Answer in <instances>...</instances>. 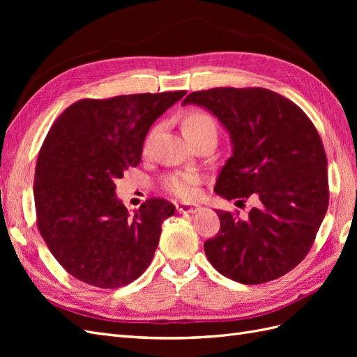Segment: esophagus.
<instances>
[{
    "label": "esophagus",
    "instance_id": "1",
    "mask_svg": "<svg viewBox=\"0 0 357 357\" xmlns=\"http://www.w3.org/2000/svg\"><path fill=\"white\" fill-rule=\"evenodd\" d=\"M201 208V205L198 204H188V202H176V210L183 214H189V213H197Z\"/></svg>",
    "mask_w": 357,
    "mask_h": 357
}]
</instances>
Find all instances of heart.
Returning <instances> with one entry per match:
<instances>
[{
    "label": "heart",
    "mask_w": 357,
    "mask_h": 357,
    "mask_svg": "<svg viewBox=\"0 0 357 357\" xmlns=\"http://www.w3.org/2000/svg\"><path fill=\"white\" fill-rule=\"evenodd\" d=\"M183 131H185V135L188 137L189 142L204 134L218 135V122H215V119L207 112L193 110L189 112L185 116V119H183ZM153 132L149 135L146 144H149ZM201 181L202 176L198 171H177L169 172V174H165L162 177L160 185L164 188V190L171 193V195L183 199H190L197 195V190Z\"/></svg>",
    "instance_id": "obj_1"
}]
</instances>
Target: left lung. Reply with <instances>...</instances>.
I'll list each match as a JSON object with an SVG mask.
<instances>
[{
  "mask_svg": "<svg viewBox=\"0 0 357 357\" xmlns=\"http://www.w3.org/2000/svg\"><path fill=\"white\" fill-rule=\"evenodd\" d=\"M183 104L205 107L231 134L232 156L214 192L238 204L256 201L244 219L240 211H215L220 229L204 243L210 264L244 284L284 275L308 255L329 205L316 126L295 102L264 88L198 91Z\"/></svg>",
  "mask_w": 357,
  "mask_h": 357,
  "instance_id": "8db88e82",
  "label": "left lung"
}]
</instances>
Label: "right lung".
Listing matches in <instances>:
<instances>
[{"label": "right lung", "mask_w": 357, "mask_h": 357, "mask_svg": "<svg viewBox=\"0 0 357 357\" xmlns=\"http://www.w3.org/2000/svg\"><path fill=\"white\" fill-rule=\"evenodd\" d=\"M185 91L84 98L52 125L37 158V228L61 266L101 289L132 283L150 265L160 225L174 214L150 198L134 215L114 197V180L142 160L150 126Z\"/></svg>", "instance_id": "obj_1"}]
</instances>
